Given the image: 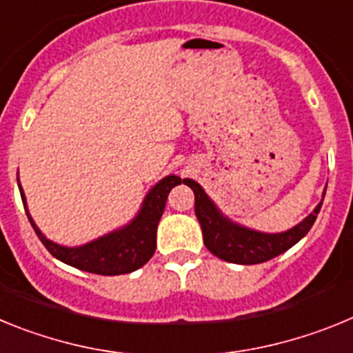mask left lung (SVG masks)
Segmentation results:
<instances>
[{
	"instance_id": "left-lung-1",
	"label": "left lung",
	"mask_w": 353,
	"mask_h": 353,
	"mask_svg": "<svg viewBox=\"0 0 353 353\" xmlns=\"http://www.w3.org/2000/svg\"><path fill=\"white\" fill-rule=\"evenodd\" d=\"M183 183L191 187L194 192V212L201 224L203 242L208 251L221 260L239 265L263 263V261L272 260V258L279 256L281 252L293 248L305 233L310 232L323 203L322 199V203L314 208L313 214L307 215L301 224L288 232L270 235V233L252 232L248 228L233 224L215 208V205L205 194L199 183L189 179L183 180Z\"/></svg>"
}]
</instances>
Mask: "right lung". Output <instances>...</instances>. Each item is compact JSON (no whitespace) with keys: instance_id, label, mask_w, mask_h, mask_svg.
I'll return each mask as SVG.
<instances>
[{"instance_id":"add662e5","label":"right lung","mask_w":353,"mask_h":353,"mask_svg":"<svg viewBox=\"0 0 353 353\" xmlns=\"http://www.w3.org/2000/svg\"><path fill=\"white\" fill-rule=\"evenodd\" d=\"M182 183V179L170 174L157 183L152 191L146 194L143 207L138 217L118 232L97 239L93 242L81 248H63L58 245L40 233L33 219L28 214L31 226L39 235L40 242L46 245L52 256L58 258L63 263L72 265L84 272L101 274V276H118V274H129L141 269L143 265L154 256L155 239H157V224L162 217V212L166 207V199L170 191L174 185ZM21 198H23L24 208H26V198L19 185Z\"/></svg>"}]
</instances>
